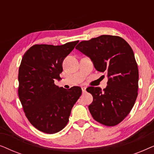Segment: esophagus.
Segmentation results:
<instances>
[{"mask_svg":"<svg viewBox=\"0 0 154 154\" xmlns=\"http://www.w3.org/2000/svg\"><path fill=\"white\" fill-rule=\"evenodd\" d=\"M85 91H86V88L85 87L82 88V92H83V93H85Z\"/></svg>","mask_w":154,"mask_h":154,"instance_id":"1","label":"esophagus"}]
</instances>
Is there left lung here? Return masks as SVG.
Here are the masks:
<instances>
[{
  "label": "left lung",
  "instance_id": "left-lung-1",
  "mask_svg": "<svg viewBox=\"0 0 154 154\" xmlns=\"http://www.w3.org/2000/svg\"><path fill=\"white\" fill-rule=\"evenodd\" d=\"M75 49L89 57L97 71L106 73V88L89 87L93 97L88 109L93 119L115 126L129 114L138 94L139 71L129 44L117 35H102L79 43Z\"/></svg>",
  "mask_w": 154,
  "mask_h": 154
}]
</instances>
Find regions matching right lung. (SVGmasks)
I'll return each mask as SVG.
<instances>
[{
  "mask_svg": "<svg viewBox=\"0 0 154 154\" xmlns=\"http://www.w3.org/2000/svg\"><path fill=\"white\" fill-rule=\"evenodd\" d=\"M79 41L62 45L36 44L25 52L19 68L18 95L31 125L47 134L67 125L71 109L82 94L80 87L59 88L62 63Z\"/></svg>",
  "mask_w": 154,
  "mask_h": 154,
  "instance_id": "obj_1",
  "label": "right lung"
}]
</instances>
